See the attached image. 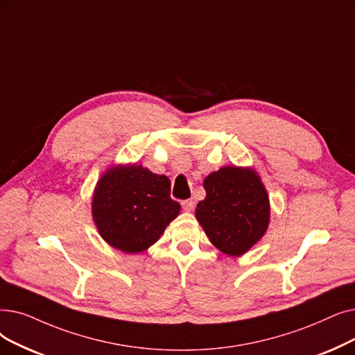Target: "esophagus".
Instances as JSON below:
<instances>
[{
  "instance_id": "34e87169",
  "label": "esophagus",
  "mask_w": 355,
  "mask_h": 355,
  "mask_svg": "<svg viewBox=\"0 0 355 355\" xmlns=\"http://www.w3.org/2000/svg\"><path fill=\"white\" fill-rule=\"evenodd\" d=\"M181 206H182L184 211H191L194 207V202L193 200H184V202H181Z\"/></svg>"
}]
</instances>
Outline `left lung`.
<instances>
[{
	"instance_id": "1",
	"label": "left lung",
	"mask_w": 355,
	"mask_h": 355,
	"mask_svg": "<svg viewBox=\"0 0 355 355\" xmlns=\"http://www.w3.org/2000/svg\"><path fill=\"white\" fill-rule=\"evenodd\" d=\"M206 197L197 205L196 219L220 252L241 257L261 241L270 225V197L251 166L226 165L210 173Z\"/></svg>"
}]
</instances>
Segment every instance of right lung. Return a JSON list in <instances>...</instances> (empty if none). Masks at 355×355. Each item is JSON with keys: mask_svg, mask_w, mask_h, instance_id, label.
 I'll list each match as a JSON object with an SVG mask.
<instances>
[{"mask_svg": "<svg viewBox=\"0 0 355 355\" xmlns=\"http://www.w3.org/2000/svg\"><path fill=\"white\" fill-rule=\"evenodd\" d=\"M171 181L137 164L112 165L101 174L91 200L100 236L125 254L146 251L180 214L169 196Z\"/></svg>", "mask_w": 355, "mask_h": 355, "instance_id": "obj_1", "label": "right lung"}]
</instances>
